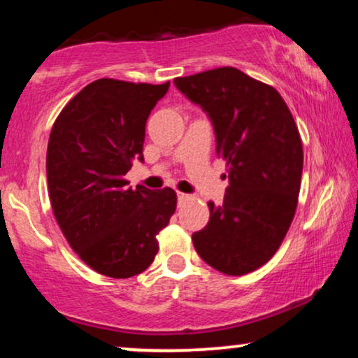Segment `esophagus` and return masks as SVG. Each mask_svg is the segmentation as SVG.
Listing matches in <instances>:
<instances>
[{"mask_svg": "<svg viewBox=\"0 0 358 358\" xmlns=\"http://www.w3.org/2000/svg\"><path fill=\"white\" fill-rule=\"evenodd\" d=\"M190 196H192V195H188V193H182V192L176 193V199H178V203H180V205H182L183 202H187V200L190 199Z\"/></svg>", "mask_w": 358, "mask_h": 358, "instance_id": "1", "label": "esophagus"}]
</instances>
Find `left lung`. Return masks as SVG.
<instances>
[{
	"label": "left lung",
	"instance_id": "8db88e82",
	"mask_svg": "<svg viewBox=\"0 0 358 358\" xmlns=\"http://www.w3.org/2000/svg\"><path fill=\"white\" fill-rule=\"evenodd\" d=\"M175 87L210 119L215 151L227 162L224 203L192 236L199 256L241 276L274 256L296 212L303 173L298 127L276 89L234 67L175 79Z\"/></svg>",
	"mask_w": 358,
	"mask_h": 358
}]
</instances>
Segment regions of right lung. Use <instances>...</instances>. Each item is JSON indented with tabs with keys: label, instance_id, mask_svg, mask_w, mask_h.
Here are the masks:
<instances>
[{
	"label": "right lung",
	"instance_id": "1",
	"mask_svg": "<svg viewBox=\"0 0 358 358\" xmlns=\"http://www.w3.org/2000/svg\"><path fill=\"white\" fill-rule=\"evenodd\" d=\"M170 89L99 79L65 106L47 148L53 215L85 264L109 278L143 273L158 252L156 236L176 208L171 188H131L124 175L143 158L146 121Z\"/></svg>",
	"mask_w": 358,
	"mask_h": 358
}]
</instances>
